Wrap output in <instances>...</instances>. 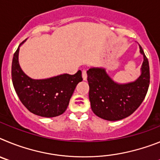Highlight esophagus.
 I'll use <instances>...</instances> for the list:
<instances>
[{"label": "esophagus", "mask_w": 160, "mask_h": 160, "mask_svg": "<svg viewBox=\"0 0 160 160\" xmlns=\"http://www.w3.org/2000/svg\"><path fill=\"white\" fill-rule=\"evenodd\" d=\"M82 78L83 80H87V70L86 69H83L82 70Z\"/></svg>", "instance_id": "esophagus-1"}]
</instances>
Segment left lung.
Returning a JSON list of instances; mask_svg holds the SVG:
<instances>
[{"mask_svg":"<svg viewBox=\"0 0 160 160\" xmlns=\"http://www.w3.org/2000/svg\"><path fill=\"white\" fill-rule=\"evenodd\" d=\"M143 55L141 74L134 82L124 84L114 82L104 68L91 67L87 71L89 98L93 112L103 119L117 121L130 116L145 98L150 84L149 62Z\"/></svg>","mask_w":160,"mask_h":160,"instance_id":"left-lung-1","label":"left lung"}]
</instances>
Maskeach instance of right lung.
Here are the masks:
<instances>
[{
	"mask_svg": "<svg viewBox=\"0 0 160 160\" xmlns=\"http://www.w3.org/2000/svg\"><path fill=\"white\" fill-rule=\"evenodd\" d=\"M20 44L12 58V81L19 99L32 114L52 118L63 114L78 83L82 81V71L75 74H60L46 79H32L19 65Z\"/></svg>",
	"mask_w": 160,
	"mask_h": 160,
	"instance_id": "add662e5",
	"label": "right lung"
}]
</instances>
